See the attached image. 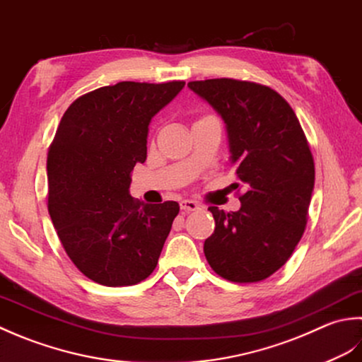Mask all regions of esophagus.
Instances as JSON below:
<instances>
[{
    "mask_svg": "<svg viewBox=\"0 0 362 362\" xmlns=\"http://www.w3.org/2000/svg\"><path fill=\"white\" fill-rule=\"evenodd\" d=\"M180 206H181V211H184V212H194V211L200 209V204L194 200H182L180 203Z\"/></svg>",
    "mask_w": 362,
    "mask_h": 362,
    "instance_id": "obj_1",
    "label": "esophagus"
}]
</instances>
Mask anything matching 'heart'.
I'll use <instances>...</instances> for the list:
<instances>
[{"instance_id":"b5f03b06","label":"heart","mask_w":362,"mask_h":362,"mask_svg":"<svg viewBox=\"0 0 362 362\" xmlns=\"http://www.w3.org/2000/svg\"><path fill=\"white\" fill-rule=\"evenodd\" d=\"M204 119H212V117H204ZM204 119H202V120H204Z\"/></svg>"}]
</instances>
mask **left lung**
<instances>
[{
    "label": "left lung",
    "mask_w": 362,
    "mask_h": 362,
    "mask_svg": "<svg viewBox=\"0 0 362 362\" xmlns=\"http://www.w3.org/2000/svg\"><path fill=\"white\" fill-rule=\"evenodd\" d=\"M187 87L222 117L230 162L245 187L239 211L209 208L216 228L204 256L225 279L262 281L283 267L305 233L315 176L306 136L270 87L228 78Z\"/></svg>",
    "instance_id": "1"
}]
</instances>
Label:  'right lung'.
I'll return each mask as SVG.
<instances>
[{"label":"right lung","mask_w":362,"mask_h":362,"mask_svg":"<svg viewBox=\"0 0 362 362\" xmlns=\"http://www.w3.org/2000/svg\"><path fill=\"white\" fill-rule=\"evenodd\" d=\"M184 84L100 87L59 123L47 159L49 217L73 264L95 283L132 286L156 269L180 204L134 200L131 172L146 159L151 119Z\"/></svg>","instance_id":"obj_1"}]
</instances>
